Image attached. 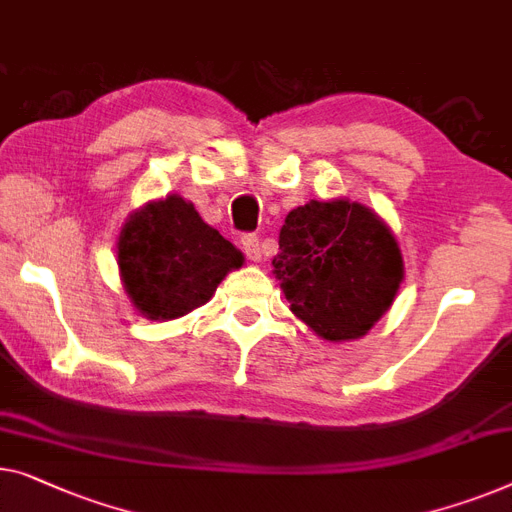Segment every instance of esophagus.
Wrapping results in <instances>:
<instances>
[{
  "label": "esophagus",
  "instance_id": "34e87169",
  "mask_svg": "<svg viewBox=\"0 0 512 512\" xmlns=\"http://www.w3.org/2000/svg\"><path fill=\"white\" fill-rule=\"evenodd\" d=\"M240 244H242L244 254H247V258H249V261H254V263H258V261H261L263 251H261V242H258V238H256V235H242V240H240Z\"/></svg>",
  "mask_w": 512,
  "mask_h": 512
}]
</instances>
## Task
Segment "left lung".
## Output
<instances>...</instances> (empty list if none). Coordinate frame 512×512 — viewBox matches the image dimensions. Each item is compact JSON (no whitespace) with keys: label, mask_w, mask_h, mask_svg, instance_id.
Returning <instances> with one entry per match:
<instances>
[{"label":"left lung","mask_w":512,"mask_h":512,"mask_svg":"<svg viewBox=\"0 0 512 512\" xmlns=\"http://www.w3.org/2000/svg\"><path fill=\"white\" fill-rule=\"evenodd\" d=\"M272 268L293 314L328 342L367 335L404 281L402 249L390 226L348 198L309 201L288 212Z\"/></svg>","instance_id":"8db88e82"}]
</instances>
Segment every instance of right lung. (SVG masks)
<instances>
[{"label":"right lung","instance_id":"right-lung-1","mask_svg":"<svg viewBox=\"0 0 512 512\" xmlns=\"http://www.w3.org/2000/svg\"><path fill=\"white\" fill-rule=\"evenodd\" d=\"M242 263V251L177 194L131 212L117 238L124 291L150 321H173L203 307Z\"/></svg>","mask_w":512,"mask_h":512}]
</instances>
